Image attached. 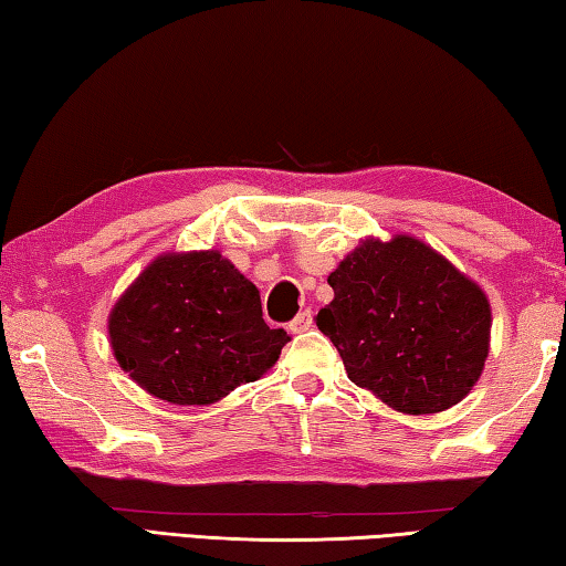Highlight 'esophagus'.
<instances>
[{"label":"esophagus","mask_w":566,"mask_h":566,"mask_svg":"<svg viewBox=\"0 0 566 566\" xmlns=\"http://www.w3.org/2000/svg\"><path fill=\"white\" fill-rule=\"evenodd\" d=\"M313 326V313L311 311H301L298 316H295L293 321H291V333H305Z\"/></svg>","instance_id":"1"}]
</instances>
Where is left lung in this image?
I'll list each match as a JSON object with an SVG mask.
<instances>
[{
  "label": "left lung",
  "mask_w": 566,
  "mask_h": 566,
  "mask_svg": "<svg viewBox=\"0 0 566 566\" xmlns=\"http://www.w3.org/2000/svg\"><path fill=\"white\" fill-rule=\"evenodd\" d=\"M318 328L356 386L401 413H439L476 386L492 305L481 285L413 235L366 238L328 275Z\"/></svg>",
  "instance_id": "obj_1"
}]
</instances>
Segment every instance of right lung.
Here are the masks:
<instances>
[{
  "mask_svg": "<svg viewBox=\"0 0 566 566\" xmlns=\"http://www.w3.org/2000/svg\"><path fill=\"white\" fill-rule=\"evenodd\" d=\"M107 333L119 368L178 406L258 381L291 340L263 321L261 293L220 250L157 255L113 305Z\"/></svg>",
  "mask_w": 566,
  "mask_h": 566,
  "instance_id": "1",
  "label": "right lung"
}]
</instances>
